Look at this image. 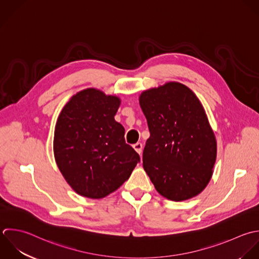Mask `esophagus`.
Returning <instances> with one entry per match:
<instances>
[{
  "label": "esophagus",
  "instance_id": "1",
  "mask_svg": "<svg viewBox=\"0 0 259 259\" xmlns=\"http://www.w3.org/2000/svg\"><path fill=\"white\" fill-rule=\"evenodd\" d=\"M133 148L139 153V154H141V152H142V143H140V142H137L136 144H134L133 145Z\"/></svg>",
  "mask_w": 259,
  "mask_h": 259
}]
</instances>
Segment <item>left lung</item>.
I'll return each instance as SVG.
<instances>
[{
	"label": "left lung",
	"instance_id": "obj_1",
	"mask_svg": "<svg viewBox=\"0 0 259 259\" xmlns=\"http://www.w3.org/2000/svg\"><path fill=\"white\" fill-rule=\"evenodd\" d=\"M139 102L150 132L144 170L164 198L180 202L196 197L209 184L217 155L202 104L179 82L145 91Z\"/></svg>",
	"mask_w": 259,
	"mask_h": 259
}]
</instances>
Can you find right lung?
Masks as SVG:
<instances>
[{
  "label": "right lung",
  "mask_w": 259,
  "mask_h": 259,
  "mask_svg": "<svg viewBox=\"0 0 259 259\" xmlns=\"http://www.w3.org/2000/svg\"><path fill=\"white\" fill-rule=\"evenodd\" d=\"M120 100L83 90L63 107L55 126L53 150L59 170L80 196L101 199L130 177L139 154L126 143L124 127L115 121Z\"/></svg>",
  "instance_id": "add662e5"
}]
</instances>
